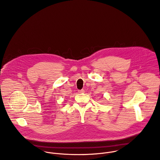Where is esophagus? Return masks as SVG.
<instances>
[{"instance_id": "obj_1", "label": "esophagus", "mask_w": 160, "mask_h": 160, "mask_svg": "<svg viewBox=\"0 0 160 160\" xmlns=\"http://www.w3.org/2000/svg\"><path fill=\"white\" fill-rule=\"evenodd\" d=\"M85 92V90H78V93L79 94H83V93H84Z\"/></svg>"}]
</instances>
